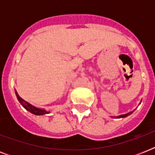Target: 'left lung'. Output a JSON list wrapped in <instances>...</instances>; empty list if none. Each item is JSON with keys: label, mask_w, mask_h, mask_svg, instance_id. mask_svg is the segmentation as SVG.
Here are the masks:
<instances>
[{"label": "left lung", "mask_w": 155, "mask_h": 155, "mask_svg": "<svg viewBox=\"0 0 155 155\" xmlns=\"http://www.w3.org/2000/svg\"><path fill=\"white\" fill-rule=\"evenodd\" d=\"M133 113V112H130V113H126V114H123V115H120V116H117V118L126 117H127V116L130 115V114H131V113Z\"/></svg>", "instance_id": "left-lung-1"}]
</instances>
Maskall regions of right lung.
I'll list each match as a JSON object with an SVG mask.
<instances>
[{"mask_svg": "<svg viewBox=\"0 0 155 155\" xmlns=\"http://www.w3.org/2000/svg\"><path fill=\"white\" fill-rule=\"evenodd\" d=\"M16 96H17V98H18V101L20 102L21 104L24 107V108L26 109L27 111H29L30 113L35 114V115H44V114H47V113H50V111H47L46 109H42V108H38L35 106L30 104V103H28L27 101H25V100H23L22 98H21L19 97V95L18 94V92H16Z\"/></svg>", "mask_w": 155, "mask_h": 155, "instance_id": "add662e5", "label": "right lung"}]
</instances>
